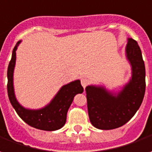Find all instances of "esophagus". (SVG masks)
I'll return each instance as SVG.
<instances>
[{"label":"esophagus","mask_w":152,"mask_h":152,"mask_svg":"<svg viewBox=\"0 0 152 152\" xmlns=\"http://www.w3.org/2000/svg\"><path fill=\"white\" fill-rule=\"evenodd\" d=\"M80 83H81V86H82L84 89H85V88L87 86V85L89 84V80H88L86 78H82L81 80H80Z\"/></svg>","instance_id":"1"}]
</instances>
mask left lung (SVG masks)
Wrapping results in <instances>:
<instances>
[{
	"instance_id": "1",
	"label": "left lung",
	"mask_w": 152,
	"mask_h": 152,
	"mask_svg": "<svg viewBox=\"0 0 152 152\" xmlns=\"http://www.w3.org/2000/svg\"><path fill=\"white\" fill-rule=\"evenodd\" d=\"M126 58L131 66L132 76L118 92L103 86L86 88L88 114L91 124L101 130L119 128L131 119L142 103L146 90V70L142 51L134 39L128 38Z\"/></svg>"
}]
</instances>
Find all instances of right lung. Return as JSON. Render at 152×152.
I'll return each mask as SVG.
<instances>
[{
  "label": "right lung",
  "instance_id": "obj_1",
  "mask_svg": "<svg viewBox=\"0 0 152 152\" xmlns=\"http://www.w3.org/2000/svg\"><path fill=\"white\" fill-rule=\"evenodd\" d=\"M20 43L21 40L17 42L14 48L11 60L7 70V92L10 104L18 115L29 126L44 131L58 130L66 124V113L75 95L81 94L84 91L80 80H76L62 86L50 103L43 108L39 109L24 108L17 100L14 89V70L16 61V50Z\"/></svg>",
  "mask_w": 152,
  "mask_h": 152
}]
</instances>
